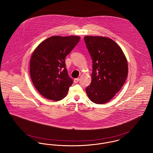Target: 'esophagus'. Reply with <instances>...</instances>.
<instances>
[{
    "instance_id": "1",
    "label": "esophagus",
    "mask_w": 153,
    "mask_h": 153,
    "mask_svg": "<svg viewBox=\"0 0 153 153\" xmlns=\"http://www.w3.org/2000/svg\"><path fill=\"white\" fill-rule=\"evenodd\" d=\"M79 78H75V79H74V83L76 84V83H78L79 82Z\"/></svg>"
}]
</instances>
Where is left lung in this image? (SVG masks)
Instances as JSON below:
<instances>
[{"label":"left lung","mask_w":153,"mask_h":153,"mask_svg":"<svg viewBox=\"0 0 153 153\" xmlns=\"http://www.w3.org/2000/svg\"><path fill=\"white\" fill-rule=\"evenodd\" d=\"M84 41L93 63L92 81L86 93L92 102L104 104L125 83L128 71L127 60L120 46L109 38L86 36Z\"/></svg>","instance_id":"1"}]
</instances>
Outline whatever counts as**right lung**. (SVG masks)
I'll return each mask as SVG.
<instances>
[{
  "label": "right lung",
  "mask_w": 153,
  "mask_h": 153,
  "mask_svg": "<svg viewBox=\"0 0 153 153\" xmlns=\"http://www.w3.org/2000/svg\"><path fill=\"white\" fill-rule=\"evenodd\" d=\"M78 36H53L39 44L30 61V75L37 91L55 101L64 99L72 83L65 68V58L79 41Z\"/></svg>",
  "instance_id": "1"
}]
</instances>
